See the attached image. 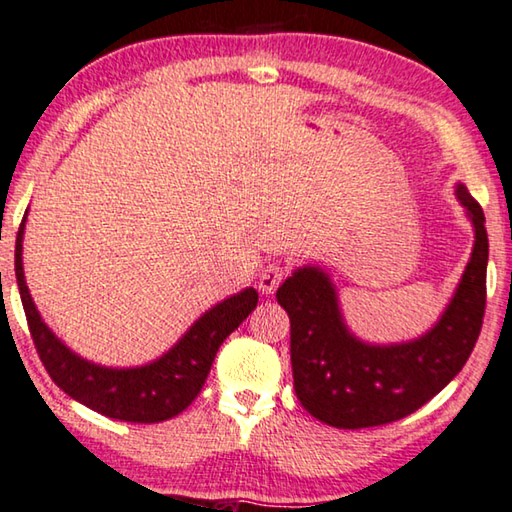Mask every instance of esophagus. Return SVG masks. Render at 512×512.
<instances>
[{"mask_svg": "<svg viewBox=\"0 0 512 512\" xmlns=\"http://www.w3.org/2000/svg\"><path fill=\"white\" fill-rule=\"evenodd\" d=\"M284 280V268L280 264H273L268 262L262 266V271H259V277H257V287L262 293H266V296H271V293L280 287V282Z\"/></svg>", "mask_w": 512, "mask_h": 512, "instance_id": "34e87169", "label": "esophagus"}]
</instances>
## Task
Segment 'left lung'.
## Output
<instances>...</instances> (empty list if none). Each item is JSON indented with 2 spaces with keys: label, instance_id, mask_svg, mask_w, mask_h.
<instances>
[{
  "label": "left lung",
  "instance_id": "left-lung-1",
  "mask_svg": "<svg viewBox=\"0 0 512 512\" xmlns=\"http://www.w3.org/2000/svg\"><path fill=\"white\" fill-rule=\"evenodd\" d=\"M474 228V248L443 316L404 343H368L350 332L332 277L302 266L275 298L291 320L293 388L316 420L336 429H366L402 420L452 381L479 339L485 311L488 232L481 205L456 185Z\"/></svg>",
  "mask_w": 512,
  "mask_h": 512
}]
</instances>
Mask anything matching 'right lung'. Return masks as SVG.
Segmentation results:
<instances>
[{
	"label": "right lung",
	"mask_w": 512,
	"mask_h": 512,
	"mask_svg": "<svg viewBox=\"0 0 512 512\" xmlns=\"http://www.w3.org/2000/svg\"><path fill=\"white\" fill-rule=\"evenodd\" d=\"M27 214L15 239V277L33 343L54 384L63 388L72 400L112 420L151 424L183 413L201 393L221 343L257 307V291L248 287L216 302L180 336L176 345H171L162 357L151 363L135 368L99 366L69 350L36 309L22 266Z\"/></svg>",
	"instance_id": "right-lung-1"
}]
</instances>
